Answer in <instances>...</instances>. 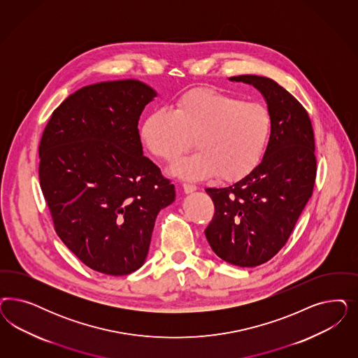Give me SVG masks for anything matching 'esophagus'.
<instances>
[{
    "mask_svg": "<svg viewBox=\"0 0 358 358\" xmlns=\"http://www.w3.org/2000/svg\"><path fill=\"white\" fill-rule=\"evenodd\" d=\"M196 185H191V183H185V185H183V189H185V194H191V192L196 191Z\"/></svg>",
    "mask_w": 358,
    "mask_h": 358,
    "instance_id": "obj_1",
    "label": "esophagus"
}]
</instances>
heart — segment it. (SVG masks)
<instances>
[{"label":"heart","instance_id":"heart-1","mask_svg":"<svg viewBox=\"0 0 358 358\" xmlns=\"http://www.w3.org/2000/svg\"><path fill=\"white\" fill-rule=\"evenodd\" d=\"M273 121L265 105L216 90L185 93L171 109L148 115L142 138L163 161L173 162L192 148L199 151L175 163V175L199 180L215 173L238 180L252 173L265 154Z\"/></svg>","mask_w":358,"mask_h":358}]
</instances>
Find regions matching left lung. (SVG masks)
Wrapping results in <instances>:
<instances>
[{
  "label": "left lung",
  "instance_id": "left-lung-1",
  "mask_svg": "<svg viewBox=\"0 0 358 358\" xmlns=\"http://www.w3.org/2000/svg\"><path fill=\"white\" fill-rule=\"evenodd\" d=\"M264 94L273 127L261 163L237 183L207 188L215 215L206 229L212 250L231 265L254 267L287 243L316 178L311 120L299 101L265 76L241 75Z\"/></svg>",
  "mask_w": 358,
  "mask_h": 358
}]
</instances>
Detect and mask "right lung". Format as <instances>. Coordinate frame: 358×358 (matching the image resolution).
<instances>
[{"label":"right lung","instance_id":"1","mask_svg":"<svg viewBox=\"0 0 358 358\" xmlns=\"http://www.w3.org/2000/svg\"><path fill=\"white\" fill-rule=\"evenodd\" d=\"M155 96L133 79L83 87L52 112L39 143V182L57 234L106 275L143 265L157 215L175 200L139 138V115Z\"/></svg>","mask_w":358,"mask_h":358}]
</instances>
